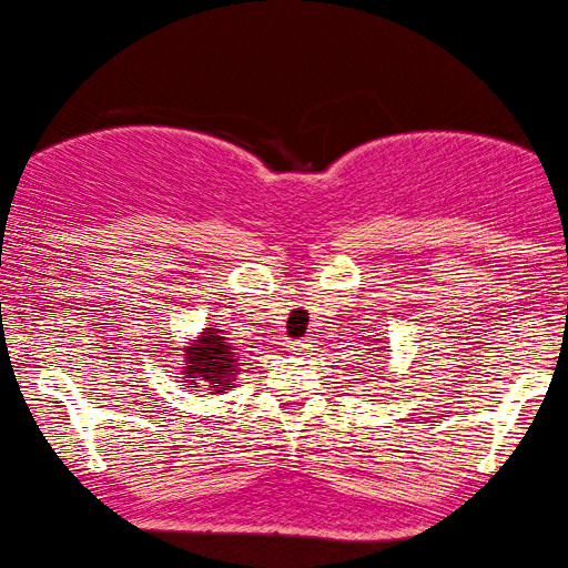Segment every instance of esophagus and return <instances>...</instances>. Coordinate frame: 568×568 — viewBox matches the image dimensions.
<instances>
[{
    "mask_svg": "<svg viewBox=\"0 0 568 568\" xmlns=\"http://www.w3.org/2000/svg\"><path fill=\"white\" fill-rule=\"evenodd\" d=\"M313 348H316V339L313 337H303V339H297V343H290V351H295V353H308Z\"/></svg>",
    "mask_w": 568,
    "mask_h": 568,
    "instance_id": "34e87169",
    "label": "esophagus"
}]
</instances>
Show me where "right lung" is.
Segmentation results:
<instances>
[{"instance_id":"obj_1","label":"right lung","mask_w":568,"mask_h":568,"mask_svg":"<svg viewBox=\"0 0 568 568\" xmlns=\"http://www.w3.org/2000/svg\"><path fill=\"white\" fill-rule=\"evenodd\" d=\"M229 337H220V329L215 326H206V329L183 348L185 366H180L183 372L185 388H204L225 393L236 383L239 369V353L231 343H225Z\"/></svg>"}]
</instances>
